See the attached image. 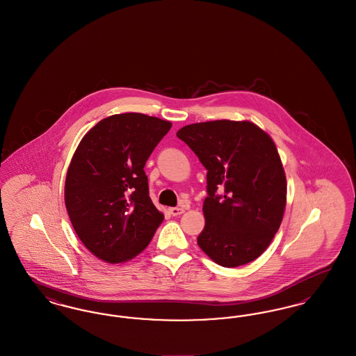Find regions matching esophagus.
Returning a JSON list of instances; mask_svg holds the SVG:
<instances>
[{
  "label": "esophagus",
  "instance_id": "esophagus-1",
  "mask_svg": "<svg viewBox=\"0 0 356 356\" xmlns=\"http://www.w3.org/2000/svg\"><path fill=\"white\" fill-rule=\"evenodd\" d=\"M170 213L172 216H179L181 213H184V208H179V207H173L170 208Z\"/></svg>",
  "mask_w": 356,
  "mask_h": 356
}]
</instances>
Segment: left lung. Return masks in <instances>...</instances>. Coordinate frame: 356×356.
I'll return each mask as SVG.
<instances>
[{
    "label": "left lung",
    "instance_id": "obj_1",
    "mask_svg": "<svg viewBox=\"0 0 356 356\" xmlns=\"http://www.w3.org/2000/svg\"><path fill=\"white\" fill-rule=\"evenodd\" d=\"M176 136L207 170L199 247L221 267L254 261L271 244L287 203L286 173L273 140L251 121L231 120L186 125Z\"/></svg>",
    "mask_w": 356,
    "mask_h": 356
}]
</instances>
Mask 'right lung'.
Listing matches in <instances>:
<instances>
[{
  "mask_svg": "<svg viewBox=\"0 0 356 356\" xmlns=\"http://www.w3.org/2000/svg\"><path fill=\"white\" fill-rule=\"evenodd\" d=\"M172 124L143 113L99 121L80 141L65 179L69 219L85 247L124 263L151 243L164 215L149 197L145 163Z\"/></svg>",
  "mask_w": 356,
  "mask_h": 356,
  "instance_id": "add662e5",
  "label": "right lung"
}]
</instances>
